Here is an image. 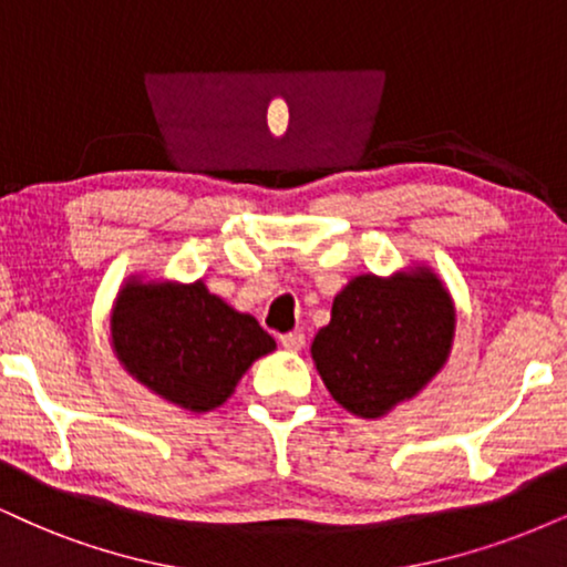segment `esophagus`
Instances as JSON below:
<instances>
[{
  "label": "esophagus",
  "mask_w": 567,
  "mask_h": 567,
  "mask_svg": "<svg viewBox=\"0 0 567 567\" xmlns=\"http://www.w3.org/2000/svg\"><path fill=\"white\" fill-rule=\"evenodd\" d=\"M278 341H281V347L289 349V352H297V349L305 347V333H299V331L281 333V337H278Z\"/></svg>",
  "instance_id": "obj_1"
}]
</instances>
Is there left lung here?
<instances>
[{
  "label": "left lung",
  "mask_w": 567,
  "mask_h": 567,
  "mask_svg": "<svg viewBox=\"0 0 567 567\" xmlns=\"http://www.w3.org/2000/svg\"><path fill=\"white\" fill-rule=\"evenodd\" d=\"M452 331V302L436 276H360L333 299L331 323L312 341V360L341 408L381 417L439 373Z\"/></svg>",
  "instance_id": "1"
}]
</instances>
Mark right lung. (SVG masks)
Listing matches in <instances>:
<instances>
[{
	"label": "right lung",
	"instance_id": "obj_1",
	"mask_svg": "<svg viewBox=\"0 0 567 567\" xmlns=\"http://www.w3.org/2000/svg\"><path fill=\"white\" fill-rule=\"evenodd\" d=\"M113 347L144 386L181 408L207 412L228 400L244 370L276 341L202 281L128 284L113 310Z\"/></svg>",
	"mask_w": 567,
	"mask_h": 567
}]
</instances>
